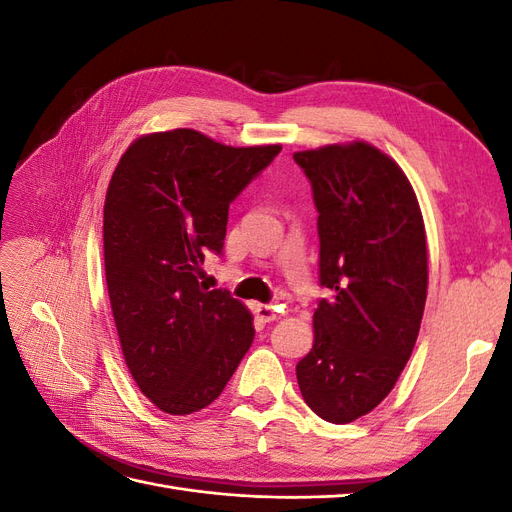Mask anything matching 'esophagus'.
Listing matches in <instances>:
<instances>
[{
    "mask_svg": "<svg viewBox=\"0 0 512 512\" xmlns=\"http://www.w3.org/2000/svg\"><path fill=\"white\" fill-rule=\"evenodd\" d=\"M254 312L256 316L262 320V322H273L282 316V309L280 307H273V305H262V303H256L254 305Z\"/></svg>",
    "mask_w": 512,
    "mask_h": 512,
    "instance_id": "esophagus-1",
    "label": "esophagus"
}]
</instances>
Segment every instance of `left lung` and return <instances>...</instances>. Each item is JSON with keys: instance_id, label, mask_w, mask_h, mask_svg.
<instances>
[{"instance_id": "1", "label": "left lung", "mask_w": 512, "mask_h": 512, "mask_svg": "<svg viewBox=\"0 0 512 512\" xmlns=\"http://www.w3.org/2000/svg\"><path fill=\"white\" fill-rule=\"evenodd\" d=\"M318 209L320 284L314 346L297 363L305 404L346 425L393 391L427 299L421 207L399 164L365 141L294 153Z\"/></svg>"}]
</instances>
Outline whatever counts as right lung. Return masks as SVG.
Listing matches in <instances>:
<instances>
[{
  "mask_svg": "<svg viewBox=\"0 0 512 512\" xmlns=\"http://www.w3.org/2000/svg\"><path fill=\"white\" fill-rule=\"evenodd\" d=\"M280 149L153 132L108 181L104 271L119 344L138 389L166 414L207 408L254 342L250 309L198 275L207 250L222 252L230 203Z\"/></svg>",
  "mask_w": 512,
  "mask_h": 512,
  "instance_id": "1",
  "label": "right lung"
}]
</instances>
